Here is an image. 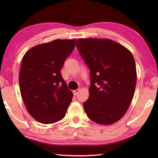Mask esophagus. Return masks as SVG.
Instances as JSON below:
<instances>
[{"label": "esophagus", "instance_id": "1", "mask_svg": "<svg viewBox=\"0 0 158 158\" xmlns=\"http://www.w3.org/2000/svg\"><path fill=\"white\" fill-rule=\"evenodd\" d=\"M79 91H80V89H77L75 90H74V91H73V94L75 95V96H77V94H78V93L79 92Z\"/></svg>", "mask_w": 158, "mask_h": 158}]
</instances>
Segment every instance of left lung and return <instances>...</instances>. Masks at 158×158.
Here are the masks:
<instances>
[{
    "label": "left lung",
    "mask_w": 158,
    "mask_h": 158,
    "mask_svg": "<svg viewBox=\"0 0 158 158\" xmlns=\"http://www.w3.org/2000/svg\"><path fill=\"white\" fill-rule=\"evenodd\" d=\"M76 46L90 70L89 96L83 102L87 115L102 125L118 122L128 109L136 88L132 53L108 39H79Z\"/></svg>",
    "instance_id": "left-lung-1"
}]
</instances>
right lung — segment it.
<instances>
[{
  "instance_id": "right-lung-1",
  "label": "right lung",
  "mask_w": 158,
  "mask_h": 158,
  "mask_svg": "<svg viewBox=\"0 0 158 158\" xmlns=\"http://www.w3.org/2000/svg\"><path fill=\"white\" fill-rule=\"evenodd\" d=\"M76 39H56L30 49L23 56L19 83L26 108L33 118L44 124L64 117L73 92L60 70L75 48Z\"/></svg>"
}]
</instances>
